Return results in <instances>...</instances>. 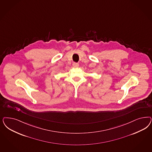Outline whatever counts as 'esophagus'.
<instances>
[{"label":"esophagus","instance_id":"1","mask_svg":"<svg viewBox=\"0 0 152 152\" xmlns=\"http://www.w3.org/2000/svg\"><path fill=\"white\" fill-rule=\"evenodd\" d=\"M73 65L74 67H75V68H77V67H78L79 64L78 63H73Z\"/></svg>","mask_w":152,"mask_h":152}]
</instances>
